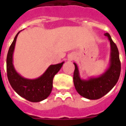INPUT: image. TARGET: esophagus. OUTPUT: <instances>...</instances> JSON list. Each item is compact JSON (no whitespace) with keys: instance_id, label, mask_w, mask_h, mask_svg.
I'll return each mask as SVG.
<instances>
[{"instance_id":"esophagus-1","label":"esophagus","mask_w":126,"mask_h":126,"mask_svg":"<svg viewBox=\"0 0 126 126\" xmlns=\"http://www.w3.org/2000/svg\"><path fill=\"white\" fill-rule=\"evenodd\" d=\"M69 61H72V60H74V57L73 56V55H70L69 57Z\"/></svg>"}]
</instances>
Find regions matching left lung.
<instances>
[{
    "instance_id": "left-lung-1",
    "label": "left lung",
    "mask_w": 126,
    "mask_h": 126,
    "mask_svg": "<svg viewBox=\"0 0 126 126\" xmlns=\"http://www.w3.org/2000/svg\"><path fill=\"white\" fill-rule=\"evenodd\" d=\"M105 36L110 42L111 53L109 67L103 74L98 77H90L88 79H82L76 63H74V84L76 90L82 96L90 100H96L107 94L116 84L120 76L121 63L117 47L109 33H105Z\"/></svg>"
}]
</instances>
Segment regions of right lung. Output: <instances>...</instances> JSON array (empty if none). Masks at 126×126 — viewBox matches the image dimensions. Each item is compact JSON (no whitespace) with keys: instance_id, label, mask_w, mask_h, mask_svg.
Listing matches in <instances>:
<instances>
[{"instance_id":"right-lung-1","label":"right lung","mask_w":126,"mask_h":126,"mask_svg":"<svg viewBox=\"0 0 126 126\" xmlns=\"http://www.w3.org/2000/svg\"><path fill=\"white\" fill-rule=\"evenodd\" d=\"M19 32L10 46L7 57V72L10 84L18 94L26 100L37 103L46 99L52 89L53 78L63 66L64 62L50 65L41 76L36 79H27L19 74L13 63V55Z\"/></svg>"}]
</instances>
